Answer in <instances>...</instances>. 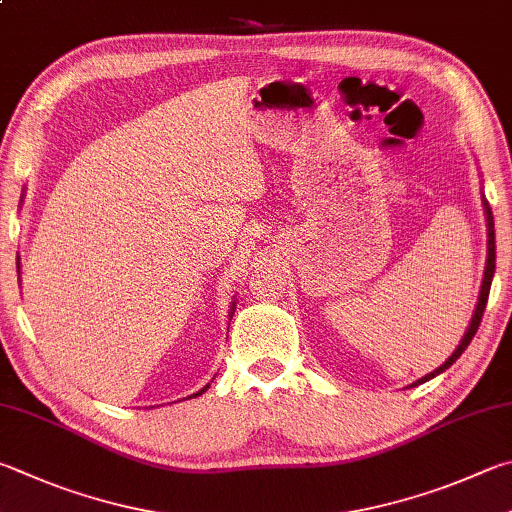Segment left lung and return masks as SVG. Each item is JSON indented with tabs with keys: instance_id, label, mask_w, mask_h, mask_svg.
Segmentation results:
<instances>
[{
	"instance_id": "8db88e82",
	"label": "left lung",
	"mask_w": 512,
	"mask_h": 512,
	"mask_svg": "<svg viewBox=\"0 0 512 512\" xmlns=\"http://www.w3.org/2000/svg\"><path fill=\"white\" fill-rule=\"evenodd\" d=\"M483 208H486V221H488V262H486V273H483V284H481V295H479L477 311H475V315H472V322H470V327H468V333H466V336H463V340H461V345L457 347V351H454L452 356H450L448 360H445L439 369H434L432 374H427V376H423L421 380H416L414 385H421V383H425V380H430V378H434L436 374H441V371L448 369V367L452 365V362L457 360L463 351H466V347L470 345V340L475 338V333H477L479 324H481L483 311H486V304H488V293H490L492 275H495V219H492V210H490V206H488V201H483ZM414 385H412V387H414Z\"/></svg>"
}]
</instances>
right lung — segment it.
I'll use <instances>...</instances> for the list:
<instances>
[{
  "instance_id": "right-lung-1",
  "label": "right lung",
  "mask_w": 512,
  "mask_h": 512,
  "mask_svg": "<svg viewBox=\"0 0 512 512\" xmlns=\"http://www.w3.org/2000/svg\"><path fill=\"white\" fill-rule=\"evenodd\" d=\"M206 387H208V385H206ZM206 387H203V389H201V392H197V394H192V396H194V398H197L199 394H203V392H206ZM192 396H190V398H192Z\"/></svg>"
}]
</instances>
